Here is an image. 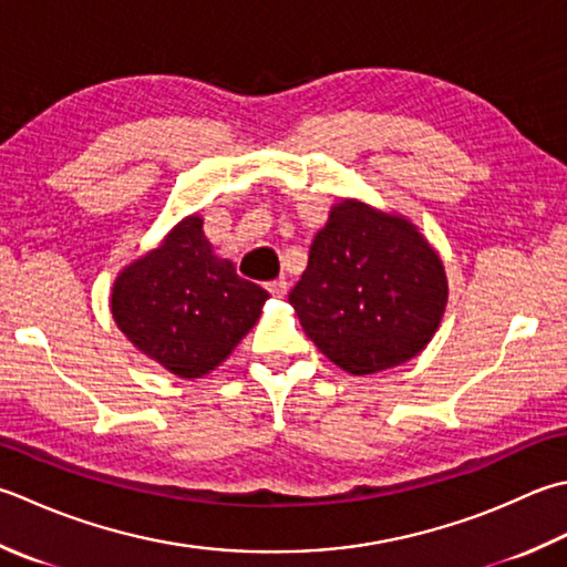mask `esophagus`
<instances>
[{
    "mask_svg": "<svg viewBox=\"0 0 567 567\" xmlns=\"http://www.w3.org/2000/svg\"><path fill=\"white\" fill-rule=\"evenodd\" d=\"M268 292L272 297H285L287 295V280H285V277H277V280L268 282Z\"/></svg>",
    "mask_w": 567,
    "mask_h": 567,
    "instance_id": "34e87169",
    "label": "esophagus"
}]
</instances>
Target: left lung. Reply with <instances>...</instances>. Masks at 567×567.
<instances>
[{"instance_id":"1","label":"left lung","mask_w":567,"mask_h":567,"mask_svg":"<svg viewBox=\"0 0 567 567\" xmlns=\"http://www.w3.org/2000/svg\"><path fill=\"white\" fill-rule=\"evenodd\" d=\"M290 305L329 361L369 375L427 347L445 312L447 277L413 224L343 202L315 236Z\"/></svg>"}]
</instances>
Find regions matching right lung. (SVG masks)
Instances as JSON below:
<instances>
[{"label": "right lung", "instance_id": "right-lung-1", "mask_svg": "<svg viewBox=\"0 0 567 567\" xmlns=\"http://www.w3.org/2000/svg\"><path fill=\"white\" fill-rule=\"evenodd\" d=\"M270 295L218 260L204 220L184 218L157 250L120 272L113 317L122 334L182 379H198L228 359Z\"/></svg>", "mask_w": 567, "mask_h": 567}]
</instances>
